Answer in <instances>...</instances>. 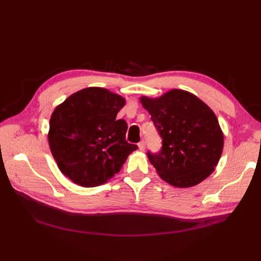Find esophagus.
I'll use <instances>...</instances> for the list:
<instances>
[{"label": "esophagus", "instance_id": "obj_1", "mask_svg": "<svg viewBox=\"0 0 261 261\" xmlns=\"http://www.w3.org/2000/svg\"><path fill=\"white\" fill-rule=\"evenodd\" d=\"M138 148H139L140 151H144V150L146 149V143H145L144 140H143V141H140V143L138 144Z\"/></svg>", "mask_w": 261, "mask_h": 261}]
</instances>
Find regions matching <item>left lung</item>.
Instances as JSON below:
<instances>
[{
    "instance_id": "left-lung-1",
    "label": "left lung",
    "mask_w": 261,
    "mask_h": 261,
    "mask_svg": "<svg viewBox=\"0 0 261 261\" xmlns=\"http://www.w3.org/2000/svg\"><path fill=\"white\" fill-rule=\"evenodd\" d=\"M162 138L159 153L148 152L159 176L179 188L206 179L219 163L223 132L215 112L195 94L172 89L158 98L140 97Z\"/></svg>"
}]
</instances>
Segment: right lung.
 Returning a JSON list of instances; mask_svg holds the SVG:
<instances>
[{
	"instance_id": "1",
	"label": "right lung",
	"mask_w": 261,
	"mask_h": 261,
	"mask_svg": "<svg viewBox=\"0 0 261 261\" xmlns=\"http://www.w3.org/2000/svg\"><path fill=\"white\" fill-rule=\"evenodd\" d=\"M125 103L120 94L88 87L54 109L49 146L60 171L73 183L83 187L107 183L137 149L125 139L127 123L116 120Z\"/></svg>"
}]
</instances>
